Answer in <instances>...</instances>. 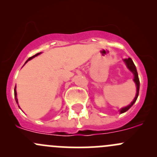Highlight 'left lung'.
<instances>
[{
  "mask_svg": "<svg viewBox=\"0 0 157 157\" xmlns=\"http://www.w3.org/2000/svg\"><path fill=\"white\" fill-rule=\"evenodd\" d=\"M124 61L125 62V64H126V65H127L128 68L129 69L130 71H131V72L133 73V74H134V81L135 82L136 86H137V93H136L135 98L134 99L133 102H131V103L129 105L124 107V108H122L121 109V110H120V112H121V113H124V112H127L128 109L131 108V107L133 105H134V102H135L136 100H137V96H138V95H139V89H140V81H139L138 74H137V69H136V67H135V65H134V62H133L132 59H131V58H127V59H124Z\"/></svg>",
  "mask_w": 157,
  "mask_h": 157,
  "instance_id": "8db88e82",
  "label": "left lung"
}]
</instances>
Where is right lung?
Wrapping results in <instances>:
<instances>
[{
  "label": "right lung",
  "mask_w": 157,
  "mask_h": 157,
  "mask_svg": "<svg viewBox=\"0 0 157 157\" xmlns=\"http://www.w3.org/2000/svg\"><path fill=\"white\" fill-rule=\"evenodd\" d=\"M39 54H41V52H40V53H37V54H36V55H33V56L30 57V58H29V59L27 60V61H29V60H31L32 58H34V57H36V56H37V55H39ZM27 61H26V62H27ZM14 96H15L16 102H17V103H18V100H17V91H16V88H15V90H14Z\"/></svg>",
  "instance_id": "obj_1"
}]
</instances>
